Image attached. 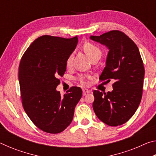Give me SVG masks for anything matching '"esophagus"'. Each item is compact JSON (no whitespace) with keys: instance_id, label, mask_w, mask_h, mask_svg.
Here are the masks:
<instances>
[{"instance_id":"obj_1","label":"esophagus","mask_w":156,"mask_h":156,"mask_svg":"<svg viewBox=\"0 0 156 156\" xmlns=\"http://www.w3.org/2000/svg\"><path fill=\"white\" fill-rule=\"evenodd\" d=\"M83 94L84 95V94H86L90 93L91 91L89 90V89H83Z\"/></svg>"}]
</instances>
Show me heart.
<instances>
[{"instance_id": "1", "label": "heart", "mask_w": 156, "mask_h": 156, "mask_svg": "<svg viewBox=\"0 0 156 156\" xmlns=\"http://www.w3.org/2000/svg\"><path fill=\"white\" fill-rule=\"evenodd\" d=\"M83 48L84 51L87 56L90 58L91 60H94L95 58H100L102 55V51L101 49H100L98 47L96 46V44H94L91 43H86L84 44ZM72 58L73 55L71 54L69 55L67 57V60H66V65H67V67H71L72 64ZM78 80L82 85L83 86H86L87 85V80L90 78V76L87 75H79L78 76Z\"/></svg>"}]
</instances>
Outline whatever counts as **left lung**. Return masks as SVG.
I'll return each instance as SVG.
<instances>
[{"mask_svg": "<svg viewBox=\"0 0 156 156\" xmlns=\"http://www.w3.org/2000/svg\"><path fill=\"white\" fill-rule=\"evenodd\" d=\"M90 38L109 49L100 81L114 80L112 91L94 90V111L106 125H121L133 115L142 99L144 68L140 54L134 42L119 30Z\"/></svg>", "mask_w": 156, "mask_h": 156, "instance_id": "8db88e82", "label": "left lung"}]
</instances>
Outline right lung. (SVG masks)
<instances>
[{
  "instance_id": "obj_1",
  "label": "right lung",
  "mask_w": 156,
  "mask_h": 156,
  "mask_svg": "<svg viewBox=\"0 0 156 156\" xmlns=\"http://www.w3.org/2000/svg\"><path fill=\"white\" fill-rule=\"evenodd\" d=\"M78 43L72 38L44 35L36 39L21 58L18 69L22 105L28 117L46 133H59L70 125L83 92L72 87L64 96L56 91L66 60Z\"/></svg>"
}]
</instances>
